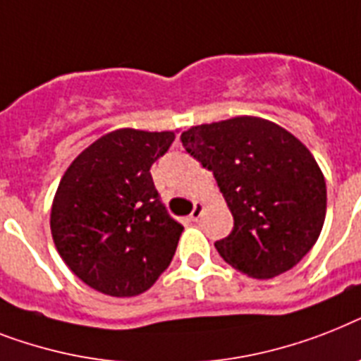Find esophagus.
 Masks as SVG:
<instances>
[{
    "mask_svg": "<svg viewBox=\"0 0 361 361\" xmlns=\"http://www.w3.org/2000/svg\"><path fill=\"white\" fill-rule=\"evenodd\" d=\"M203 209H204V204L201 203V201H195L194 203V210H192V214H190V218L194 221H197L199 218H201V214H203Z\"/></svg>",
    "mask_w": 361,
    "mask_h": 361,
    "instance_id": "34e87169",
    "label": "esophagus"
}]
</instances>
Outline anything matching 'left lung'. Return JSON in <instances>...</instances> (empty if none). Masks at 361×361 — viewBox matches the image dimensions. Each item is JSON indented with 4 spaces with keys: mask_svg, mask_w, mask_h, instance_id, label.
I'll list each match as a JSON object with an SVG mask.
<instances>
[{
    "mask_svg": "<svg viewBox=\"0 0 361 361\" xmlns=\"http://www.w3.org/2000/svg\"><path fill=\"white\" fill-rule=\"evenodd\" d=\"M188 154L214 175L235 226L214 244L250 278L287 272L315 246L326 216V183L310 149L272 121L240 115L192 126Z\"/></svg>",
    "mask_w": 361,
    "mask_h": 361,
    "instance_id": "1",
    "label": "left lung"
}]
</instances>
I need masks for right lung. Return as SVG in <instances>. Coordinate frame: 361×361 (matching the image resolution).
Masks as SVG:
<instances>
[{"label":"right lung","mask_w":361,"mask_h":361,"mask_svg":"<svg viewBox=\"0 0 361 361\" xmlns=\"http://www.w3.org/2000/svg\"><path fill=\"white\" fill-rule=\"evenodd\" d=\"M175 132L119 128L82 151L63 175L50 229L65 264L104 295L137 296L169 267L184 227L151 177Z\"/></svg>","instance_id":"right-lung-1"}]
</instances>
